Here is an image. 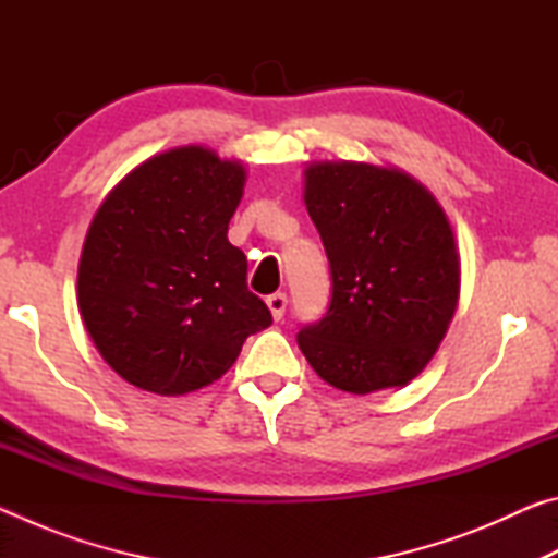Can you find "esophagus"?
<instances>
[{
	"mask_svg": "<svg viewBox=\"0 0 558 558\" xmlns=\"http://www.w3.org/2000/svg\"><path fill=\"white\" fill-rule=\"evenodd\" d=\"M266 305H268V310H270L272 319H282V315H286V307H288L286 292H276V295H270V298L266 300Z\"/></svg>",
	"mask_w": 558,
	"mask_h": 558,
	"instance_id": "esophagus-1",
	"label": "esophagus"
}]
</instances>
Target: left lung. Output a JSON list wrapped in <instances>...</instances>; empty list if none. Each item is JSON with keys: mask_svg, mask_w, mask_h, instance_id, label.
I'll return each instance as SVG.
<instances>
[{"mask_svg": "<svg viewBox=\"0 0 558 558\" xmlns=\"http://www.w3.org/2000/svg\"><path fill=\"white\" fill-rule=\"evenodd\" d=\"M302 199L332 270L327 315L298 335L302 354L319 379L356 396L413 381L458 307L448 214L403 169L352 159L310 162Z\"/></svg>", "mask_w": 558, "mask_h": 558, "instance_id": "8db88e82", "label": "left lung"}]
</instances>
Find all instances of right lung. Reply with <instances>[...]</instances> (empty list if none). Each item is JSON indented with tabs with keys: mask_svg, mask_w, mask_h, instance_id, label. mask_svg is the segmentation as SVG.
I'll return each mask as SVG.
<instances>
[{
	"mask_svg": "<svg viewBox=\"0 0 558 558\" xmlns=\"http://www.w3.org/2000/svg\"><path fill=\"white\" fill-rule=\"evenodd\" d=\"M245 167L204 145L145 159L110 189L78 263L93 344L137 389L182 396L231 369L245 337L270 327L229 243Z\"/></svg>",
	"mask_w": 558,
	"mask_h": 558,
	"instance_id": "add662e5",
	"label": "right lung"
}]
</instances>
